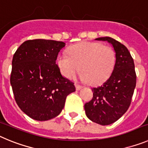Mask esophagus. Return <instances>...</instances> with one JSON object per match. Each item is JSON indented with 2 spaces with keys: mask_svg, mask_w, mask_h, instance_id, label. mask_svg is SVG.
<instances>
[{
  "mask_svg": "<svg viewBox=\"0 0 148 148\" xmlns=\"http://www.w3.org/2000/svg\"><path fill=\"white\" fill-rule=\"evenodd\" d=\"M75 89H76V90H79L81 88H82V86L79 85V84L77 83H75Z\"/></svg>",
  "mask_w": 148,
  "mask_h": 148,
  "instance_id": "esophagus-1",
  "label": "esophagus"
}]
</instances>
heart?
<instances>
[{"label": "heart", "instance_id": "obj_1", "mask_svg": "<svg viewBox=\"0 0 148 148\" xmlns=\"http://www.w3.org/2000/svg\"><path fill=\"white\" fill-rule=\"evenodd\" d=\"M61 53L57 59L64 77L70 78L80 69L79 78L90 85H98L108 79L114 70L116 56L113 48L99 42L78 43Z\"/></svg>", "mask_w": 148, "mask_h": 148}]
</instances>
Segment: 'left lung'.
I'll list each match as a JSON object with an SVG mask.
<instances>
[{
  "instance_id": "8db88e82",
  "label": "left lung",
  "mask_w": 148,
  "mask_h": 148,
  "mask_svg": "<svg viewBox=\"0 0 148 148\" xmlns=\"http://www.w3.org/2000/svg\"><path fill=\"white\" fill-rule=\"evenodd\" d=\"M95 40H108L116 52V61L110 77L102 85L92 89V99L84 104L87 116L93 122L108 125L126 113L136 84L134 61L124 44L110 37Z\"/></svg>"
}]
</instances>
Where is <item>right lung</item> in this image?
<instances>
[{
    "label": "right lung",
    "mask_w": 148,
    "mask_h": 148,
    "mask_svg": "<svg viewBox=\"0 0 148 148\" xmlns=\"http://www.w3.org/2000/svg\"><path fill=\"white\" fill-rule=\"evenodd\" d=\"M62 41L26 40L13 56L10 84L15 101L23 113L37 121L58 116L74 83L61 75L56 64Z\"/></svg>",
    "instance_id": "add662e5"
}]
</instances>
